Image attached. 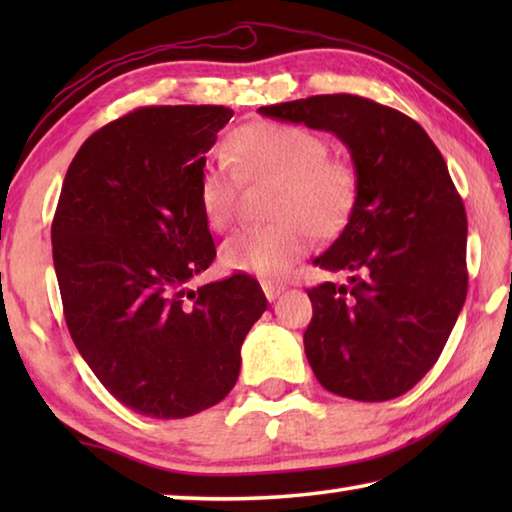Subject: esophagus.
<instances>
[{
    "label": "esophagus",
    "mask_w": 512,
    "mask_h": 512,
    "mask_svg": "<svg viewBox=\"0 0 512 512\" xmlns=\"http://www.w3.org/2000/svg\"><path fill=\"white\" fill-rule=\"evenodd\" d=\"M262 289H264V293H266V298L273 302V300L280 298V293H284V289H287V287H284V284H280V282L264 280V282H262Z\"/></svg>",
    "instance_id": "esophagus-1"
}]
</instances>
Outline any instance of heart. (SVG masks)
Masks as SVG:
<instances>
[{"instance_id": "heart-1", "label": "heart", "mask_w": 512, "mask_h": 512, "mask_svg": "<svg viewBox=\"0 0 512 512\" xmlns=\"http://www.w3.org/2000/svg\"><path fill=\"white\" fill-rule=\"evenodd\" d=\"M327 142L309 128L255 121L232 133L228 155L201 180V205L214 228L237 210L241 180L280 178L273 210L280 219L246 225L221 246V262L235 273L280 277L314 244V230H339L357 201L359 178L348 160L327 155Z\"/></svg>"}]
</instances>
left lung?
I'll return each mask as SVG.
<instances>
[{
  "label": "left lung",
  "mask_w": 512,
  "mask_h": 512,
  "mask_svg": "<svg viewBox=\"0 0 512 512\" xmlns=\"http://www.w3.org/2000/svg\"><path fill=\"white\" fill-rule=\"evenodd\" d=\"M259 115L334 133L357 171V201L314 264L348 284L309 289L305 354L329 393L400 397L427 375L467 296V219L443 155L400 110L357 94H318Z\"/></svg>",
  "instance_id": "obj_1"
}]
</instances>
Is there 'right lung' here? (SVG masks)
<instances>
[{"mask_svg": "<svg viewBox=\"0 0 512 512\" xmlns=\"http://www.w3.org/2000/svg\"><path fill=\"white\" fill-rule=\"evenodd\" d=\"M232 115L149 106L110 121L69 164L51 223L74 345L112 397L149 418L219 404L266 311L250 275L189 289L216 257L201 180L205 153Z\"/></svg>", "mask_w": 512, "mask_h": 512, "instance_id": "add662e5", "label": "right lung"}]
</instances>
